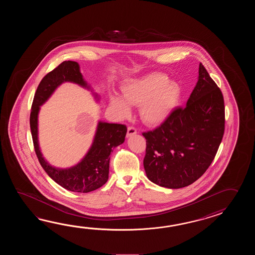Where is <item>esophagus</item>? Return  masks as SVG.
<instances>
[{
  "label": "esophagus",
  "mask_w": 255,
  "mask_h": 255,
  "mask_svg": "<svg viewBox=\"0 0 255 255\" xmlns=\"http://www.w3.org/2000/svg\"><path fill=\"white\" fill-rule=\"evenodd\" d=\"M136 134V129L134 127H128V133H127V136L128 137L130 135H133Z\"/></svg>",
  "instance_id": "34e87169"
}]
</instances>
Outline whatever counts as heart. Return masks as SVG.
<instances>
[{
	"mask_svg": "<svg viewBox=\"0 0 255 255\" xmlns=\"http://www.w3.org/2000/svg\"><path fill=\"white\" fill-rule=\"evenodd\" d=\"M122 94L128 103L140 108V118L148 126L162 124L172 113L180 97V87L168 77L153 73L128 82L122 87ZM123 98L112 96L110 109L120 118L130 114L128 104Z\"/></svg>",
	"mask_w": 255,
	"mask_h": 255,
	"instance_id": "heart-1",
	"label": "heart"
}]
</instances>
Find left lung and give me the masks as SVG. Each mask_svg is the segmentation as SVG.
I'll use <instances>...</instances> for the list:
<instances>
[{
	"instance_id": "obj_1",
	"label": "left lung",
	"mask_w": 255,
	"mask_h": 255,
	"mask_svg": "<svg viewBox=\"0 0 255 255\" xmlns=\"http://www.w3.org/2000/svg\"><path fill=\"white\" fill-rule=\"evenodd\" d=\"M225 128L221 89L202 64L199 79L185 108L174 109L146 138L144 168L155 184L179 189L192 184L211 166Z\"/></svg>"
}]
</instances>
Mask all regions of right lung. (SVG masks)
<instances>
[{"label": "right lung", "instance_id": "1", "mask_svg": "<svg viewBox=\"0 0 255 255\" xmlns=\"http://www.w3.org/2000/svg\"><path fill=\"white\" fill-rule=\"evenodd\" d=\"M64 82H72L89 87L80 73L79 65L74 61H65L49 72L40 82L34 94L30 114V128L33 146L39 162L49 177L57 184L74 192L87 193L98 190L109 179L110 153L125 141L127 127L121 124L99 122L94 142L87 155L76 166L70 168H57L51 166L40 150L38 143V113L42 106L56 87Z\"/></svg>", "mask_w": 255, "mask_h": 255}]
</instances>
